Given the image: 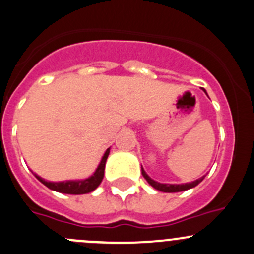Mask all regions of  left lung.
<instances>
[{"instance_id": "left-lung-1", "label": "left lung", "mask_w": 254, "mask_h": 254, "mask_svg": "<svg viewBox=\"0 0 254 254\" xmlns=\"http://www.w3.org/2000/svg\"><path fill=\"white\" fill-rule=\"evenodd\" d=\"M203 91L205 92V90H203ZM141 172H142L143 178L147 180V183L149 184V185L153 186L156 190H159L162 192H180V191L189 190V189H192V188H194V186L198 185V184L201 183L204 178L203 176V178H199V179H197V180L192 181V183H189V184H181V185H169V184H159V183H157V181L152 180V179L149 178L147 174H146V172L143 170V168H141Z\"/></svg>"}]
</instances>
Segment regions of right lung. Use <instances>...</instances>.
Wrapping results in <instances>:
<instances>
[{
    "mask_svg": "<svg viewBox=\"0 0 254 254\" xmlns=\"http://www.w3.org/2000/svg\"><path fill=\"white\" fill-rule=\"evenodd\" d=\"M109 154V148L107 149L105 156L102 157V161H101L100 165L96 169V172L93 173V175L90 178L85 179V180H78V181H62V183H51V181H46L44 179H41L40 176H35L44 184L45 186L51 189L53 191L62 192V193H68V194H82V193H89L95 190L98 185L102 181L103 175H105V167H106V161L108 158Z\"/></svg>",
    "mask_w": 254,
    "mask_h": 254,
    "instance_id": "1",
    "label": "right lung"
}]
</instances>
